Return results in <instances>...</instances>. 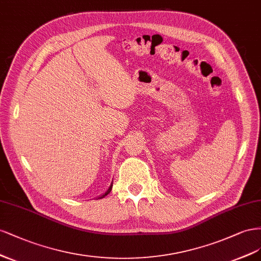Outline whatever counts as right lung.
Masks as SVG:
<instances>
[{
  "instance_id": "1",
  "label": "right lung",
  "mask_w": 261,
  "mask_h": 261,
  "mask_svg": "<svg viewBox=\"0 0 261 261\" xmlns=\"http://www.w3.org/2000/svg\"><path fill=\"white\" fill-rule=\"evenodd\" d=\"M112 188H113V183H112V184H111V187H109V188H108V190H107V191H106V192H105V193H104V194H103V195H100V196H99V197H98V198H103V197H105V196H106V195H107V194H108V193H109V192H111V191H112Z\"/></svg>"
}]
</instances>
